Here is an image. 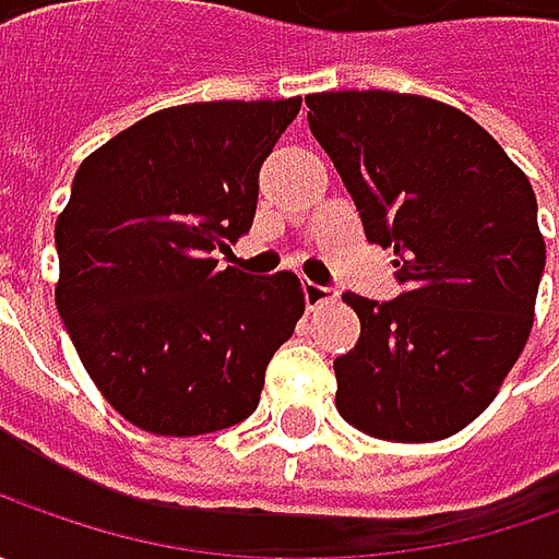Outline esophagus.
<instances>
[{
	"mask_svg": "<svg viewBox=\"0 0 559 559\" xmlns=\"http://www.w3.org/2000/svg\"><path fill=\"white\" fill-rule=\"evenodd\" d=\"M338 298V292L333 286H320V283H305V301H308V308H320V305H330Z\"/></svg>",
	"mask_w": 559,
	"mask_h": 559,
	"instance_id": "obj_1",
	"label": "esophagus"
}]
</instances>
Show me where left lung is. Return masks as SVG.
<instances>
[{"mask_svg": "<svg viewBox=\"0 0 559 559\" xmlns=\"http://www.w3.org/2000/svg\"><path fill=\"white\" fill-rule=\"evenodd\" d=\"M308 123L395 251L392 301L345 292L360 338L335 357V407L385 441H439L495 401L523 355L545 273L528 177L461 108L385 90L313 93Z\"/></svg>", "mask_w": 559, "mask_h": 559, "instance_id": "1", "label": "left lung"}]
</instances>
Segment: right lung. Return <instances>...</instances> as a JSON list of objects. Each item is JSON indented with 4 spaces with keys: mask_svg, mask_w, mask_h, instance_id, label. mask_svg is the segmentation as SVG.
<instances>
[{
    "mask_svg": "<svg viewBox=\"0 0 559 559\" xmlns=\"http://www.w3.org/2000/svg\"><path fill=\"white\" fill-rule=\"evenodd\" d=\"M298 108V96L164 108L76 170L55 224V305L98 392L145 432L189 439L254 414L305 313L295 273L214 258L248 233L261 164Z\"/></svg>",
    "mask_w": 559,
    "mask_h": 559,
    "instance_id": "add662e5",
    "label": "right lung"
}]
</instances>
